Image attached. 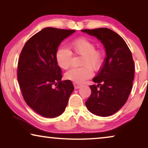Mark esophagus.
<instances>
[{"label": "esophagus", "mask_w": 148, "mask_h": 148, "mask_svg": "<svg viewBox=\"0 0 148 148\" xmlns=\"http://www.w3.org/2000/svg\"><path fill=\"white\" fill-rule=\"evenodd\" d=\"M73 84L74 86V88H76V89L79 88L81 86H82V84H81L80 83H78V82H74Z\"/></svg>", "instance_id": "esophagus-1"}]
</instances>
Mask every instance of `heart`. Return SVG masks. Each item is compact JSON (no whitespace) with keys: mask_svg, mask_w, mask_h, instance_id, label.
I'll list each match as a JSON object with an SVG mask.
<instances>
[{"mask_svg":"<svg viewBox=\"0 0 148 148\" xmlns=\"http://www.w3.org/2000/svg\"><path fill=\"white\" fill-rule=\"evenodd\" d=\"M70 47L75 55L82 58L80 62L82 67L70 70L66 72L65 77L74 82H82L92 76V69L97 70L101 68L104 60L103 51L95 48V43L86 37L71 41ZM72 51L64 47H58L56 50V62L62 69L67 70L71 66L73 58Z\"/></svg>","mask_w":148,"mask_h":148,"instance_id":"heart-1","label":"heart"}]
</instances>
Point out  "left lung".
Segmentation results:
<instances>
[{
    "label": "left lung",
    "mask_w": 148,
    "mask_h": 148,
    "mask_svg": "<svg viewBox=\"0 0 148 148\" xmlns=\"http://www.w3.org/2000/svg\"><path fill=\"white\" fill-rule=\"evenodd\" d=\"M101 41L106 57L97 76V84L90 85L91 95L86 106L95 115L108 116L118 111L127 101L134 79L132 54L124 39L108 28L83 29Z\"/></svg>",
    "instance_id": "left-lung-1"
}]
</instances>
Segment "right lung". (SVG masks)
I'll return each instance as SVG.
<instances>
[{
  "label": "right lung",
  "instance_id": "right-lung-1",
  "mask_svg": "<svg viewBox=\"0 0 148 148\" xmlns=\"http://www.w3.org/2000/svg\"><path fill=\"white\" fill-rule=\"evenodd\" d=\"M75 30L46 27L28 39L18 61L17 80L23 97L33 110L45 117L63 113L74 90L71 80H62L56 52Z\"/></svg>",
  "mask_w": 148,
  "mask_h": 148
}]
</instances>
